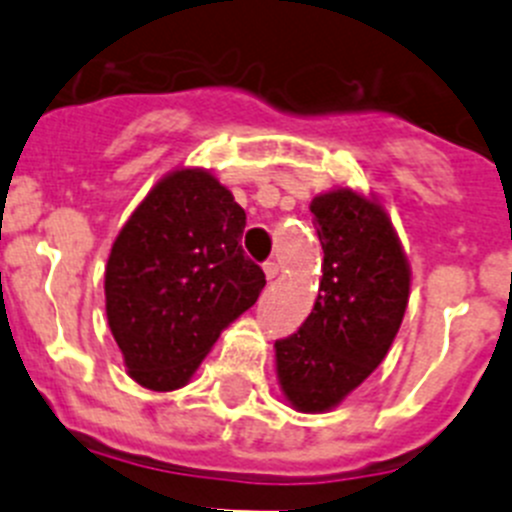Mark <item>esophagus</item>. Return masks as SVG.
<instances>
[{
  "instance_id": "obj_1",
  "label": "esophagus",
  "mask_w": 512,
  "mask_h": 512,
  "mask_svg": "<svg viewBox=\"0 0 512 512\" xmlns=\"http://www.w3.org/2000/svg\"><path fill=\"white\" fill-rule=\"evenodd\" d=\"M262 270H265V278H267V280H275V278H278V262L267 260L265 265H262Z\"/></svg>"
}]
</instances>
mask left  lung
I'll use <instances>...</instances> for the list:
<instances>
[{"mask_svg": "<svg viewBox=\"0 0 512 512\" xmlns=\"http://www.w3.org/2000/svg\"><path fill=\"white\" fill-rule=\"evenodd\" d=\"M323 247L321 293L303 326L275 341L285 396L326 412L384 361L409 300V265L389 217L351 189L310 204Z\"/></svg>", "mask_w": 512, "mask_h": 512, "instance_id": "obj_1", "label": "left lung"}]
</instances>
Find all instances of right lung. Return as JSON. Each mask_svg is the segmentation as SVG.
Returning <instances> with one entry per match:
<instances>
[{"label": "right lung", "instance_id": "add662e5", "mask_svg": "<svg viewBox=\"0 0 512 512\" xmlns=\"http://www.w3.org/2000/svg\"><path fill=\"white\" fill-rule=\"evenodd\" d=\"M245 209L212 174L161 179L113 242L105 313L133 379L179 389L219 333L257 303L265 272L245 255Z\"/></svg>", "mask_w": 512, "mask_h": 512}]
</instances>
